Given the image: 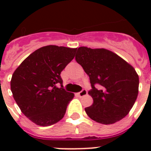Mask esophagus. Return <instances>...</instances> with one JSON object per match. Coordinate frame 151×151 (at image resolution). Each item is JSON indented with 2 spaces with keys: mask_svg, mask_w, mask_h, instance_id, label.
<instances>
[{
  "mask_svg": "<svg viewBox=\"0 0 151 151\" xmlns=\"http://www.w3.org/2000/svg\"><path fill=\"white\" fill-rule=\"evenodd\" d=\"M88 94V92H87V90L86 89H84L83 88L81 91L80 92H78V96L80 97H82V96H86V95Z\"/></svg>",
  "mask_w": 151,
  "mask_h": 151,
  "instance_id": "obj_1",
  "label": "esophagus"
}]
</instances>
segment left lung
<instances>
[{"label":"left lung","mask_w":151,"mask_h":151,"mask_svg":"<svg viewBox=\"0 0 151 151\" xmlns=\"http://www.w3.org/2000/svg\"><path fill=\"white\" fill-rule=\"evenodd\" d=\"M75 59L88 75L92 86L88 94L93 104L85 108L88 116L104 124L124 118L138 96L139 76L135 69L104 48L80 47Z\"/></svg>","instance_id":"obj_1"}]
</instances>
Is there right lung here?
Masks as SVG:
<instances>
[{
	"label": "right lung",
	"mask_w": 151,
	"mask_h": 151,
	"mask_svg": "<svg viewBox=\"0 0 151 151\" xmlns=\"http://www.w3.org/2000/svg\"><path fill=\"white\" fill-rule=\"evenodd\" d=\"M76 51L45 46L29 55L13 73V97L22 114L37 125H52L64 117L74 95L64 89L60 73L74 58Z\"/></svg>",
	"instance_id": "add662e5"
}]
</instances>
